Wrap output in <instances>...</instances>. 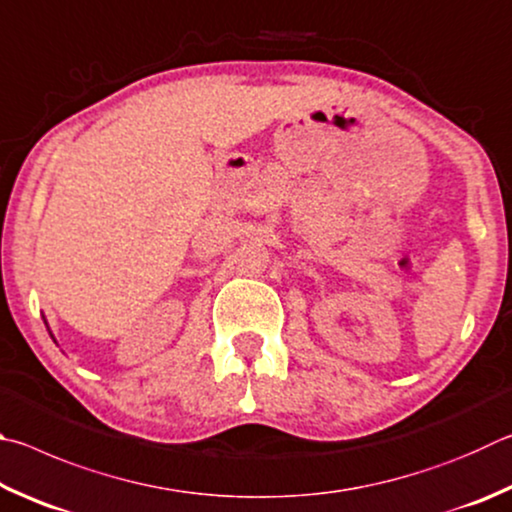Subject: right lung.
Masks as SVG:
<instances>
[{
	"label": "right lung",
	"mask_w": 512,
	"mask_h": 512,
	"mask_svg": "<svg viewBox=\"0 0 512 512\" xmlns=\"http://www.w3.org/2000/svg\"><path fill=\"white\" fill-rule=\"evenodd\" d=\"M44 324H47V321H44ZM49 333H51V330H49Z\"/></svg>",
	"instance_id": "add662e5"
}]
</instances>
